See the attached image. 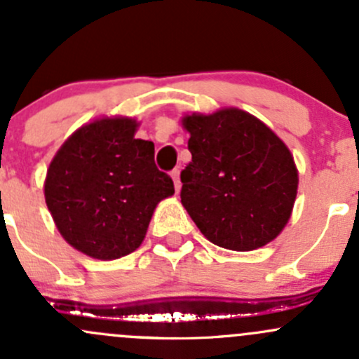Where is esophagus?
Returning <instances> with one entry per match:
<instances>
[{
	"mask_svg": "<svg viewBox=\"0 0 359 359\" xmlns=\"http://www.w3.org/2000/svg\"><path fill=\"white\" fill-rule=\"evenodd\" d=\"M172 179H173V186H175V191H180V170L175 168L172 172Z\"/></svg>",
	"mask_w": 359,
	"mask_h": 359,
	"instance_id": "obj_1",
	"label": "esophagus"
}]
</instances>
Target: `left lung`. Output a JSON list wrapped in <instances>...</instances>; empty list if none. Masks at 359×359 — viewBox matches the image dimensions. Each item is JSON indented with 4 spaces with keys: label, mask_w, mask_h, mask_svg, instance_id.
<instances>
[{
    "label": "left lung",
    "mask_w": 359,
    "mask_h": 359,
    "mask_svg": "<svg viewBox=\"0 0 359 359\" xmlns=\"http://www.w3.org/2000/svg\"><path fill=\"white\" fill-rule=\"evenodd\" d=\"M192 161L180 173V201L203 236L232 251L271 243L297 194L296 163L270 127L239 108L182 116Z\"/></svg>",
    "instance_id": "obj_1"
}]
</instances>
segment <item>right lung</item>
I'll list each match as a JSON object with an SVG mask.
<instances>
[{"instance_id": "1", "label": "right lung", "mask_w": 359, "mask_h": 359, "mask_svg": "<svg viewBox=\"0 0 359 359\" xmlns=\"http://www.w3.org/2000/svg\"><path fill=\"white\" fill-rule=\"evenodd\" d=\"M129 116L79 127L56 151L44 199L63 239L94 259H118L144 241L161 199L175 192L154 165V144L135 139Z\"/></svg>"}]
</instances>
